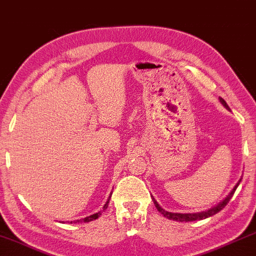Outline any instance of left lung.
<instances>
[{"instance_id": "obj_1", "label": "left lung", "mask_w": 256, "mask_h": 256, "mask_svg": "<svg viewBox=\"0 0 256 256\" xmlns=\"http://www.w3.org/2000/svg\"><path fill=\"white\" fill-rule=\"evenodd\" d=\"M220 102H222V105H224V107L228 108V110H229L227 102H224L222 98H220ZM240 180H240V182H238L237 185L235 186V188H234V190H232L230 194H229V196H228L226 198H224V200L222 203H219L218 206H214V208H212V209L208 210V211H206V212H200V214H172V212L164 211L162 206H159V204L157 203V201L154 200V198H152V200H154V206H156V208H157V209H158V211H159L162 214H164V216H166V218L170 219V220H176V222H196V220L206 219V218H208V216H214V214H218L219 211H222V210L224 209V208L227 206V203H228L229 201H230V198H232L234 193H235L237 186L240 185Z\"/></svg>"}]
</instances>
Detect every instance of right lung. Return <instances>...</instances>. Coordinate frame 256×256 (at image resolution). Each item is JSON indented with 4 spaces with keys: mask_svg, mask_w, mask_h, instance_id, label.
<instances>
[{
    "mask_svg": "<svg viewBox=\"0 0 256 256\" xmlns=\"http://www.w3.org/2000/svg\"><path fill=\"white\" fill-rule=\"evenodd\" d=\"M112 196V194L110 196V198ZM108 203H110V198H108V201L106 202V204L104 206V210H106L107 209V206H108ZM102 210V211H104ZM102 211H100V212H98V214H92V216H86L84 219H81V220H76V222H92V220H94V219H97L98 216H102ZM70 224H72V222H70Z\"/></svg>",
    "mask_w": 256,
    "mask_h": 256,
    "instance_id": "right-lung-1",
    "label": "right lung"
}]
</instances>
